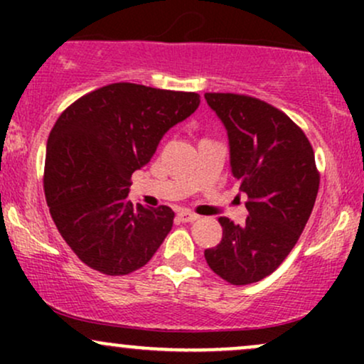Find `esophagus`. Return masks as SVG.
Returning <instances> with one entry per match:
<instances>
[{
	"label": "esophagus",
	"mask_w": 364,
	"mask_h": 364,
	"mask_svg": "<svg viewBox=\"0 0 364 364\" xmlns=\"http://www.w3.org/2000/svg\"><path fill=\"white\" fill-rule=\"evenodd\" d=\"M178 217L181 223H193V220L198 219V215L193 214V212H190V210H181L178 214Z\"/></svg>",
	"instance_id": "esophagus-1"
}]
</instances>
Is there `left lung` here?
Wrapping results in <instances>:
<instances>
[{
  "instance_id": "obj_1",
  "label": "left lung",
  "mask_w": 364,
  "mask_h": 364,
  "mask_svg": "<svg viewBox=\"0 0 364 364\" xmlns=\"http://www.w3.org/2000/svg\"><path fill=\"white\" fill-rule=\"evenodd\" d=\"M224 124L231 173L246 193L248 217H220L223 240L205 260L224 281L245 286L270 275L298 243L318 193L315 154L282 111L240 94H205Z\"/></svg>"
}]
</instances>
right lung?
Instances as JSON below:
<instances>
[{
  "label": "right lung",
  "instance_id": "obj_1",
  "mask_svg": "<svg viewBox=\"0 0 364 364\" xmlns=\"http://www.w3.org/2000/svg\"><path fill=\"white\" fill-rule=\"evenodd\" d=\"M198 106L195 92L121 82L83 95L58 118L46 147L44 193L63 240L90 269L127 275L169 235L174 212L133 205L129 178Z\"/></svg>",
  "mask_w": 364,
  "mask_h": 364
}]
</instances>
